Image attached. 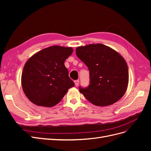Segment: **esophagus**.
I'll list each match as a JSON object with an SVG mask.
<instances>
[{
    "label": "esophagus",
    "mask_w": 151,
    "mask_h": 151,
    "mask_svg": "<svg viewBox=\"0 0 151 151\" xmlns=\"http://www.w3.org/2000/svg\"><path fill=\"white\" fill-rule=\"evenodd\" d=\"M79 80H76L74 81V84H75V86L76 87H77L79 86Z\"/></svg>",
    "instance_id": "esophagus-1"
}]
</instances>
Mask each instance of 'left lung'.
Returning a JSON list of instances; mask_svg holds the SVG:
<instances>
[{
  "label": "left lung",
  "mask_w": 151,
  "mask_h": 151,
  "mask_svg": "<svg viewBox=\"0 0 151 151\" xmlns=\"http://www.w3.org/2000/svg\"><path fill=\"white\" fill-rule=\"evenodd\" d=\"M76 53L89 70L90 84L87 88H79L89 101L106 106L123 97L129 84V70L119 53L100 43L78 47Z\"/></svg>",
  "instance_id": "obj_1"
}]
</instances>
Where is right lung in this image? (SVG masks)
<instances>
[{"mask_svg":"<svg viewBox=\"0 0 151 151\" xmlns=\"http://www.w3.org/2000/svg\"><path fill=\"white\" fill-rule=\"evenodd\" d=\"M72 47L54 45L31 57L23 68L21 85L26 97L37 106L52 107L74 86L64 65Z\"/></svg>","mask_w":151,"mask_h":151,"instance_id":"add662e5","label":"right lung"}]
</instances>
